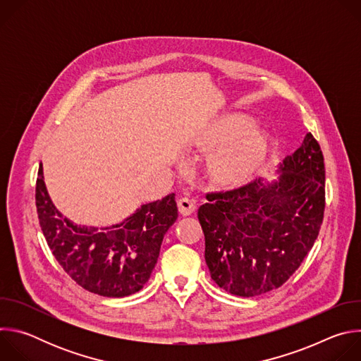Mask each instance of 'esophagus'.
<instances>
[{"instance_id":"esophagus-1","label":"esophagus","mask_w":361,"mask_h":361,"mask_svg":"<svg viewBox=\"0 0 361 361\" xmlns=\"http://www.w3.org/2000/svg\"><path fill=\"white\" fill-rule=\"evenodd\" d=\"M177 205H178V212L181 216L187 217V216H191L194 212H195V202L187 197H183L177 201Z\"/></svg>"}]
</instances>
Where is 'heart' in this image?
<instances>
[{"label":"heart","instance_id":"b5f03b06","mask_svg":"<svg viewBox=\"0 0 361 361\" xmlns=\"http://www.w3.org/2000/svg\"><path fill=\"white\" fill-rule=\"evenodd\" d=\"M192 144L210 151L204 160V174L220 190L240 188L259 176L269 164L273 141L267 133L248 127L243 116H223L204 127Z\"/></svg>","mask_w":361,"mask_h":361}]
</instances>
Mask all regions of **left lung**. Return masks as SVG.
<instances>
[{"label":"left lung","mask_w":361,"mask_h":361,"mask_svg":"<svg viewBox=\"0 0 361 361\" xmlns=\"http://www.w3.org/2000/svg\"><path fill=\"white\" fill-rule=\"evenodd\" d=\"M273 181L207 194L198 209L205 263L216 284L240 297L283 286L312 250L324 214L322 148L307 133Z\"/></svg>","instance_id":"left-lung-1"}]
</instances>
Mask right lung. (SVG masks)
Returning <instances> with one entry per match:
<instances>
[{
	"label": "right lung",
	"mask_w": 361,
	"mask_h": 361,
	"mask_svg": "<svg viewBox=\"0 0 361 361\" xmlns=\"http://www.w3.org/2000/svg\"><path fill=\"white\" fill-rule=\"evenodd\" d=\"M35 204L56 260L77 284L104 297H126L144 287L157 264L164 234L178 217L176 194H169L142 204L111 227L77 226L51 201L41 164Z\"/></svg>",
	"instance_id": "add662e5"
}]
</instances>
